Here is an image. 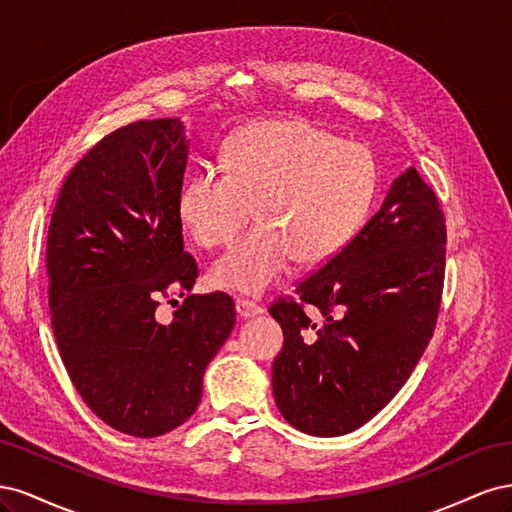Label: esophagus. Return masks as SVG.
<instances>
[{
    "mask_svg": "<svg viewBox=\"0 0 512 512\" xmlns=\"http://www.w3.org/2000/svg\"><path fill=\"white\" fill-rule=\"evenodd\" d=\"M237 316L241 318V320H245V318H254V316H258V314H262V307L260 305H256L254 301H237Z\"/></svg>",
    "mask_w": 512,
    "mask_h": 512,
    "instance_id": "obj_1",
    "label": "esophagus"
}]
</instances>
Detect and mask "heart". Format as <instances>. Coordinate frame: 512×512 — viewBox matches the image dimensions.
<instances>
[{"label":"heart","mask_w":512,"mask_h":512,"mask_svg":"<svg viewBox=\"0 0 512 512\" xmlns=\"http://www.w3.org/2000/svg\"><path fill=\"white\" fill-rule=\"evenodd\" d=\"M224 168L183 183L177 209L194 241H235L254 207L258 226L215 262L211 282L239 294L269 290L297 258L337 256L365 222L378 190L374 153L299 119L250 123L228 138Z\"/></svg>","instance_id":"b5f03b06"}]
</instances>
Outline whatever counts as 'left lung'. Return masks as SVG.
<instances>
[{
    "instance_id": "8db88e82",
    "label": "left lung",
    "mask_w": 512,
    "mask_h": 512,
    "mask_svg": "<svg viewBox=\"0 0 512 512\" xmlns=\"http://www.w3.org/2000/svg\"><path fill=\"white\" fill-rule=\"evenodd\" d=\"M444 245L438 198L410 166L359 235L297 286L299 299L269 307L284 331L273 395L292 427L344 436L397 395L436 329Z\"/></svg>"
}]
</instances>
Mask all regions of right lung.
I'll use <instances>...</instances> for the list:
<instances>
[{"label": "right lung", "mask_w": 512, "mask_h": 512, "mask_svg": "<svg viewBox=\"0 0 512 512\" xmlns=\"http://www.w3.org/2000/svg\"><path fill=\"white\" fill-rule=\"evenodd\" d=\"M183 123L134 121L87 151L61 185L46 243L55 342L85 404L106 425L156 438L183 425L205 369L235 327L224 292L162 299L196 284L177 209L188 166Z\"/></svg>", "instance_id": "right-lung-1"}]
</instances>
